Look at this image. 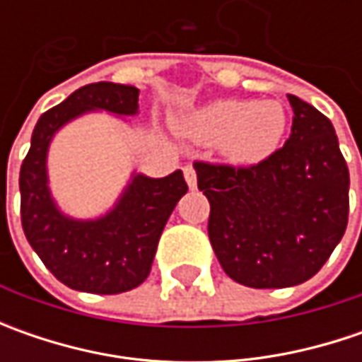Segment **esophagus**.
<instances>
[{
  "instance_id": "1",
  "label": "esophagus",
  "mask_w": 362,
  "mask_h": 362,
  "mask_svg": "<svg viewBox=\"0 0 362 362\" xmlns=\"http://www.w3.org/2000/svg\"><path fill=\"white\" fill-rule=\"evenodd\" d=\"M183 175H185V181H187L189 189L197 187V173H195V169H193L191 165H185V167H183Z\"/></svg>"
}]
</instances>
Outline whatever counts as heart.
Instances as JSON below:
<instances>
[{
	"instance_id": "1",
	"label": "heart",
	"mask_w": 362,
	"mask_h": 362,
	"mask_svg": "<svg viewBox=\"0 0 362 362\" xmlns=\"http://www.w3.org/2000/svg\"><path fill=\"white\" fill-rule=\"evenodd\" d=\"M288 127L278 100L216 98L175 119L179 134L195 143H216L223 159L235 167L266 160L280 146Z\"/></svg>"
}]
</instances>
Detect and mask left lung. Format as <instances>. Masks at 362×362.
<instances>
[{"label":"left lung","mask_w":362,"mask_h":362,"mask_svg":"<svg viewBox=\"0 0 362 362\" xmlns=\"http://www.w3.org/2000/svg\"><path fill=\"white\" fill-rule=\"evenodd\" d=\"M292 134L247 169L195 163L209 199V242L223 272L250 288L310 280L339 245L349 221V167L332 122L288 94Z\"/></svg>","instance_id":"8db88e82"}]
</instances>
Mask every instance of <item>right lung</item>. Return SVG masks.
<instances>
[{
    "instance_id": "add662e5",
    "label": "right lung",
    "mask_w": 362,
    "mask_h": 362,
    "mask_svg": "<svg viewBox=\"0 0 362 362\" xmlns=\"http://www.w3.org/2000/svg\"><path fill=\"white\" fill-rule=\"evenodd\" d=\"M88 112L136 117L139 88L86 84L40 117L21 163V226L35 254L62 284L92 294H120L146 280L160 233L187 193V183L179 169L159 179L132 171L117 203L103 216L82 219L64 214L49 189L48 151L56 132Z\"/></svg>"
}]
</instances>
